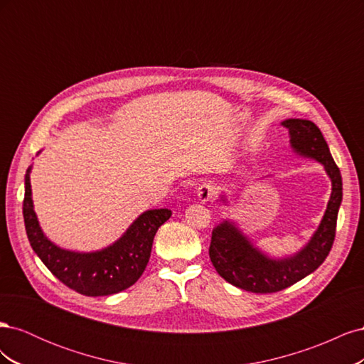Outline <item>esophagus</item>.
I'll use <instances>...</instances> for the list:
<instances>
[{"instance_id": "obj_1", "label": "esophagus", "mask_w": 364, "mask_h": 364, "mask_svg": "<svg viewBox=\"0 0 364 364\" xmlns=\"http://www.w3.org/2000/svg\"><path fill=\"white\" fill-rule=\"evenodd\" d=\"M217 193L215 183L213 182H205L202 183L199 188H197V197H199L200 202H208L209 199H213V196Z\"/></svg>"}]
</instances>
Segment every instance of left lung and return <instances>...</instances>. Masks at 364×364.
I'll list each match as a JSON object with an SVG mask.
<instances>
[{
    "mask_svg": "<svg viewBox=\"0 0 364 364\" xmlns=\"http://www.w3.org/2000/svg\"><path fill=\"white\" fill-rule=\"evenodd\" d=\"M289 129L291 149L304 158L323 165L333 191L321 225L311 240L291 257L270 258L253 246L234 222L225 220L213 229L209 258L217 273L229 284L252 293H274L290 287L313 273L328 257L336 238L337 214L341 203V174L326 141L313 121L289 118L281 123ZM226 202V197L222 196Z\"/></svg>",
    "mask_w": 364,
    "mask_h": 364,
    "instance_id": "8db88e82",
    "label": "left lung"
}]
</instances>
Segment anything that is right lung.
Wrapping results in <instances>:
<instances>
[{"mask_svg":"<svg viewBox=\"0 0 364 364\" xmlns=\"http://www.w3.org/2000/svg\"><path fill=\"white\" fill-rule=\"evenodd\" d=\"M28 167L26 173L24 223L30 246L47 269L71 290L85 296H109L134 285L150 258L156 230L171 217L167 208L142 213L115 243L95 252L65 250L46 237L33 209Z\"/></svg>","mask_w":364,"mask_h":364,"instance_id":"obj_1","label":"right lung"}]
</instances>
